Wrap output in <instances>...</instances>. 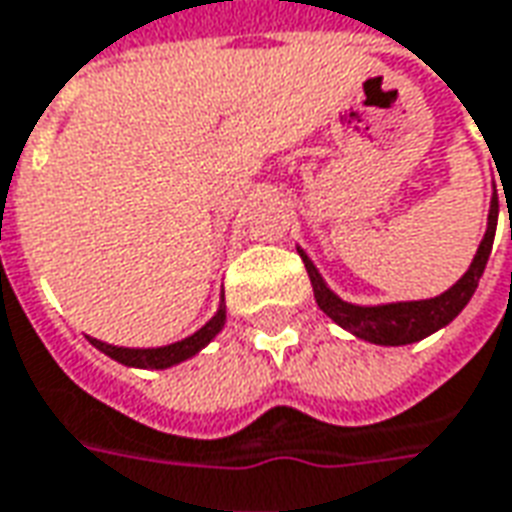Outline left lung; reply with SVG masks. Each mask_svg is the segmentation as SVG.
Here are the masks:
<instances>
[{"label":"left lung","mask_w":512,"mask_h":512,"mask_svg":"<svg viewBox=\"0 0 512 512\" xmlns=\"http://www.w3.org/2000/svg\"><path fill=\"white\" fill-rule=\"evenodd\" d=\"M496 221H499V196H496V188H493L491 210H488V230H485V238L480 241V249H477V255L471 260L468 271L449 291H443L441 296L418 299V302H391V305H352V302H343L338 293L330 291V285L318 274L313 260L302 249H299V255L305 260L307 277H310V285H313V293H316L318 307L338 327L349 330L352 335L368 343L405 346V343H416L432 335L435 330L446 327L468 305V299L477 291V282H480L482 271H485V263L491 257Z\"/></svg>","instance_id":"left-lung-1"}]
</instances>
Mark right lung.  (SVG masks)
Segmentation results:
<instances>
[{
    "label": "right lung",
    "mask_w": 512,
    "mask_h": 512,
    "mask_svg": "<svg viewBox=\"0 0 512 512\" xmlns=\"http://www.w3.org/2000/svg\"><path fill=\"white\" fill-rule=\"evenodd\" d=\"M224 321H227V307H224V299H221L216 316L210 318L202 330H196L194 335H188V338H182V341L177 343H169V346H157V349H130V346H113V343L96 341V338H88V341L94 343L99 352H105L107 357L119 360L124 366L171 368L177 366V363H182V360H188V357H194L196 352H202L207 343L219 335L221 327H224Z\"/></svg>",
    "instance_id": "right-lung-1"
}]
</instances>
